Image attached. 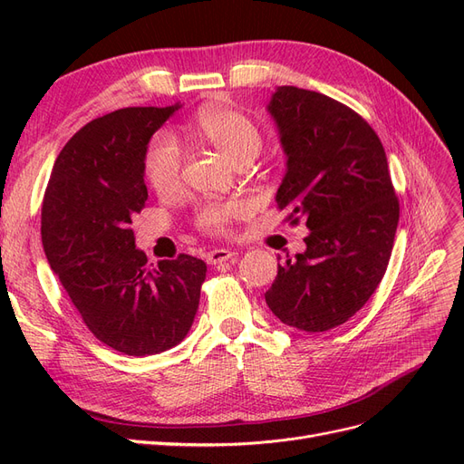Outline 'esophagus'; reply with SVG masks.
Instances as JSON below:
<instances>
[{"label":"esophagus","mask_w":464,"mask_h":464,"mask_svg":"<svg viewBox=\"0 0 464 464\" xmlns=\"http://www.w3.org/2000/svg\"><path fill=\"white\" fill-rule=\"evenodd\" d=\"M236 256L237 254H236V251H232V249H213V251H208V254H207V263L220 265L224 261L234 259Z\"/></svg>","instance_id":"34e87169"}]
</instances>
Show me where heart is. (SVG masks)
Wrapping results in <instances>:
<instances>
[{
	"label": "heart",
	"instance_id": "heart-1",
	"mask_svg": "<svg viewBox=\"0 0 464 464\" xmlns=\"http://www.w3.org/2000/svg\"><path fill=\"white\" fill-rule=\"evenodd\" d=\"M195 133L213 145L224 159L234 166L244 160H254L263 149V135L257 125L244 114L228 108H210L195 121ZM145 178L159 193H172L179 184L181 150L170 135L160 133L150 141L145 152ZM244 213L237 201L205 205L198 222L203 230L220 232L227 224Z\"/></svg>",
	"mask_w": 464,
	"mask_h": 464
}]
</instances>
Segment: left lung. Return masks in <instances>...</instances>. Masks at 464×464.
Instances as JSON below:
<instances>
[{
  "instance_id": "8db88e82",
  "label": "left lung",
  "mask_w": 464,
  "mask_h": 464,
  "mask_svg": "<svg viewBox=\"0 0 464 464\" xmlns=\"http://www.w3.org/2000/svg\"><path fill=\"white\" fill-rule=\"evenodd\" d=\"M266 111L286 157L275 201L305 220V251L278 265L265 292L288 327H339L370 300L387 271L399 224L382 141L354 110L298 87H276Z\"/></svg>"
}]
</instances>
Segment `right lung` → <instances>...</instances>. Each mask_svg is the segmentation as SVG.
<instances>
[{
	"mask_svg": "<svg viewBox=\"0 0 464 464\" xmlns=\"http://www.w3.org/2000/svg\"><path fill=\"white\" fill-rule=\"evenodd\" d=\"M181 108L135 106L81 128L53 162L42 205V246L55 276L98 341L152 356L186 339L207 265L181 254L159 265L135 246L145 207L150 137Z\"/></svg>",
	"mask_w": 464,
	"mask_h": 464,
	"instance_id": "obj_1",
	"label": "right lung"
}]
</instances>
